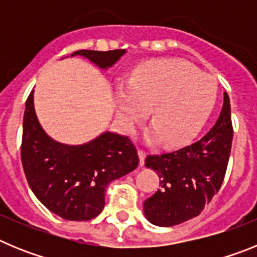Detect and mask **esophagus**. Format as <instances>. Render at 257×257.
<instances>
[{"mask_svg": "<svg viewBox=\"0 0 257 257\" xmlns=\"http://www.w3.org/2000/svg\"><path fill=\"white\" fill-rule=\"evenodd\" d=\"M139 158H140V166H144V162H145V157H147V153H145V151H143V149H139Z\"/></svg>", "mask_w": 257, "mask_h": 257, "instance_id": "1", "label": "esophagus"}]
</instances>
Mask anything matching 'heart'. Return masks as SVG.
<instances>
[{
    "instance_id": "obj_1",
    "label": "heart",
    "mask_w": 257,
    "mask_h": 257,
    "mask_svg": "<svg viewBox=\"0 0 257 257\" xmlns=\"http://www.w3.org/2000/svg\"><path fill=\"white\" fill-rule=\"evenodd\" d=\"M217 82L180 59L144 63L131 74L128 87L117 96L118 115L133 130L152 108L151 140L166 147L189 143L205 126L217 100Z\"/></svg>"
}]
</instances>
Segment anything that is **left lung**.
I'll return each mask as SVG.
<instances>
[{
  "mask_svg": "<svg viewBox=\"0 0 257 257\" xmlns=\"http://www.w3.org/2000/svg\"><path fill=\"white\" fill-rule=\"evenodd\" d=\"M231 140L230 101L224 94L220 117L207 135L179 151L145 158V166L158 174L161 187L145 199V217L154 225L174 226L198 216L221 188Z\"/></svg>",
  "mask_w": 257,
  "mask_h": 257,
  "instance_id": "1",
  "label": "left lung"
}]
</instances>
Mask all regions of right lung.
<instances>
[{"label": "right lung", "instance_id": "right-lung-1", "mask_svg": "<svg viewBox=\"0 0 257 257\" xmlns=\"http://www.w3.org/2000/svg\"><path fill=\"white\" fill-rule=\"evenodd\" d=\"M124 50H78L100 68H108ZM22 163L27 181L38 201L58 216L72 221L91 220L103 211L110 181L135 170L139 156L128 136L105 133L83 145L54 142L38 123L33 91L23 119Z\"/></svg>", "mask_w": 257, "mask_h": 257}]
</instances>
